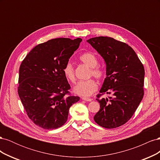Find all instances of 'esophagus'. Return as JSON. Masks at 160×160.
I'll return each instance as SVG.
<instances>
[{
    "label": "esophagus",
    "instance_id": "esophagus-1",
    "mask_svg": "<svg viewBox=\"0 0 160 160\" xmlns=\"http://www.w3.org/2000/svg\"><path fill=\"white\" fill-rule=\"evenodd\" d=\"M84 101H91V99L90 98H81Z\"/></svg>",
    "mask_w": 160,
    "mask_h": 160
}]
</instances>
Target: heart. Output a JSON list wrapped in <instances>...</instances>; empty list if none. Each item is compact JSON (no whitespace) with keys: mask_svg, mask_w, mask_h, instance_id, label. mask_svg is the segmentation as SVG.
Masks as SVG:
<instances>
[{"mask_svg":"<svg viewBox=\"0 0 160 160\" xmlns=\"http://www.w3.org/2000/svg\"><path fill=\"white\" fill-rule=\"evenodd\" d=\"M79 59L84 64L91 68V75L98 79H101L105 75V72L103 69L98 67V59L93 53L88 52L82 54L79 57ZM63 73L66 78L71 82L75 81L73 67L70 62H67L63 67ZM98 89V83L93 79L87 81H80L77 82L73 88L75 93L80 96L88 97Z\"/></svg>","mask_w":160,"mask_h":160,"instance_id":"1","label":"heart"}]
</instances>
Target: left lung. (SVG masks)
<instances>
[{
    "label": "left lung",
    "instance_id": "left-lung-1",
    "mask_svg": "<svg viewBox=\"0 0 160 160\" xmlns=\"http://www.w3.org/2000/svg\"><path fill=\"white\" fill-rule=\"evenodd\" d=\"M87 42L105 62L107 77L99 93L112 95L101 99L98 95L100 109L93 119L103 128H118L132 117L143 99L144 67L126 43L108 37L91 38Z\"/></svg>",
    "mask_w": 160,
    "mask_h": 160
}]
</instances>
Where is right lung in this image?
Returning <instances> with one entry per match:
<instances>
[{"label":"right lung","mask_w":160,"mask_h":160,"mask_svg":"<svg viewBox=\"0 0 160 160\" xmlns=\"http://www.w3.org/2000/svg\"><path fill=\"white\" fill-rule=\"evenodd\" d=\"M82 39L54 38L35 47L19 68L18 93L33 123L45 129L63 125L71 106L79 97L67 95L71 89L63 67Z\"/></svg>","instance_id":"obj_1"}]
</instances>
